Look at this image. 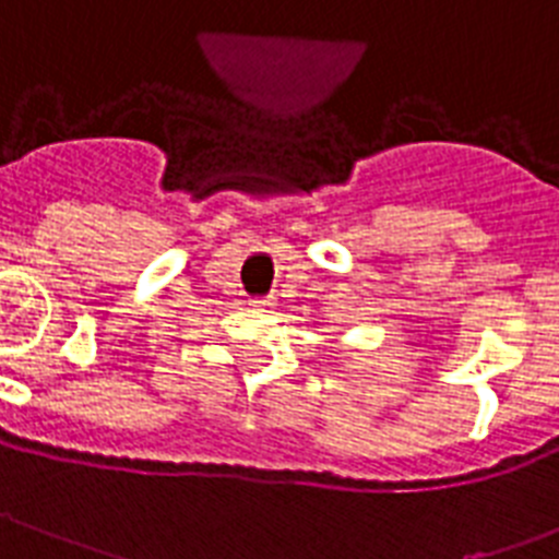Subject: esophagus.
<instances>
[{"label": "esophagus", "mask_w": 559, "mask_h": 559, "mask_svg": "<svg viewBox=\"0 0 559 559\" xmlns=\"http://www.w3.org/2000/svg\"><path fill=\"white\" fill-rule=\"evenodd\" d=\"M250 304L255 309H270V307H275V298H272V295H270V298H252Z\"/></svg>", "instance_id": "esophagus-1"}]
</instances>
